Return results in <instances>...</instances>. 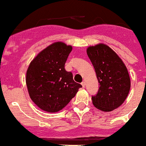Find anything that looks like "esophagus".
Returning <instances> with one entry per match:
<instances>
[{
  "label": "esophagus",
  "instance_id": "34e87169",
  "mask_svg": "<svg viewBox=\"0 0 146 146\" xmlns=\"http://www.w3.org/2000/svg\"><path fill=\"white\" fill-rule=\"evenodd\" d=\"M82 86H83V87L84 88L85 86H86V83H85V82H82Z\"/></svg>",
  "mask_w": 146,
  "mask_h": 146
}]
</instances>
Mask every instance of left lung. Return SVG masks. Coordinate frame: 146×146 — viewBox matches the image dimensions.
<instances>
[{"label": "left lung", "mask_w": 146, "mask_h": 146, "mask_svg": "<svg viewBox=\"0 0 146 146\" xmlns=\"http://www.w3.org/2000/svg\"><path fill=\"white\" fill-rule=\"evenodd\" d=\"M86 53L99 83L97 94L92 96V103L103 111H111L123 103L129 93L131 80L128 70L121 59L106 44L91 46Z\"/></svg>", "instance_id": "1"}]
</instances>
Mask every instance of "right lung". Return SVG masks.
<instances>
[{"label":"right lung","instance_id":"add662e5","mask_svg":"<svg viewBox=\"0 0 146 146\" xmlns=\"http://www.w3.org/2000/svg\"><path fill=\"white\" fill-rule=\"evenodd\" d=\"M72 47L62 42L50 44L30 62L26 84L30 99L42 110L55 113L65 107L75 96L80 84L64 64Z\"/></svg>","mask_w":146,"mask_h":146}]
</instances>
